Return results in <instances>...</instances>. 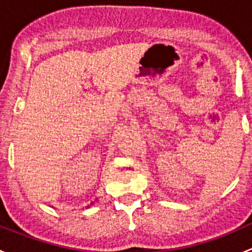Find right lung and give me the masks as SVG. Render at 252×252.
I'll return each instance as SVG.
<instances>
[{
	"mask_svg": "<svg viewBox=\"0 0 252 252\" xmlns=\"http://www.w3.org/2000/svg\"><path fill=\"white\" fill-rule=\"evenodd\" d=\"M93 204H94V202H91V205H93ZM91 205H90V206H91ZM88 207H89V206H88Z\"/></svg>",
	"mask_w": 252,
	"mask_h": 252,
	"instance_id": "add662e5",
	"label": "right lung"
}]
</instances>
